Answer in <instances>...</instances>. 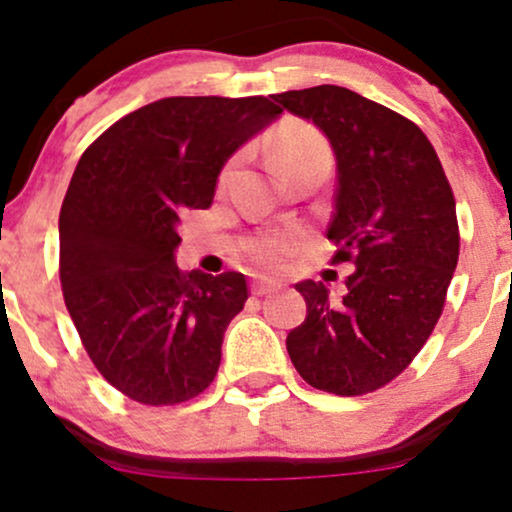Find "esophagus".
<instances>
[{
    "label": "esophagus",
    "instance_id": "1",
    "mask_svg": "<svg viewBox=\"0 0 512 512\" xmlns=\"http://www.w3.org/2000/svg\"><path fill=\"white\" fill-rule=\"evenodd\" d=\"M274 291H279V281L264 279V276L252 279V293H255V296H267V293H274Z\"/></svg>",
    "mask_w": 512,
    "mask_h": 512
}]
</instances>
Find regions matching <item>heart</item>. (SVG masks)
Segmentation results:
<instances>
[{"instance_id": "1", "label": "heart", "mask_w": 512, "mask_h": 512, "mask_svg": "<svg viewBox=\"0 0 512 512\" xmlns=\"http://www.w3.org/2000/svg\"><path fill=\"white\" fill-rule=\"evenodd\" d=\"M272 151L279 168L284 170V175L308 161H320V158H327V161H330V149H327V142L322 139V134L308 125H298V122L279 129V134L274 137ZM236 163L238 158H233V161L223 168L221 180H226L228 175H231ZM301 243L303 236L298 231H276L255 240V243L250 245V255L260 264H264V267H279L286 257L301 248Z\"/></svg>"}]
</instances>
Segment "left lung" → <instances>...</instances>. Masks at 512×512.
Returning <instances> with one entry per match:
<instances>
[{
	"mask_svg": "<svg viewBox=\"0 0 512 512\" xmlns=\"http://www.w3.org/2000/svg\"><path fill=\"white\" fill-rule=\"evenodd\" d=\"M276 108L330 139L337 192L327 238L351 262L342 301L322 281L296 291L308 315L286 349L317 390L356 397L395 380L431 337L460 255L455 197L414 122L344 86L274 93Z\"/></svg>",
	"mask_w": 512,
	"mask_h": 512,
	"instance_id": "left-lung-1",
	"label": "left lung"
}]
</instances>
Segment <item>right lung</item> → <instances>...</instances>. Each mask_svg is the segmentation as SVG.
Instances as JSON below:
<instances>
[{"label":"right lung","mask_w":512,"mask_h":512,"mask_svg":"<svg viewBox=\"0 0 512 512\" xmlns=\"http://www.w3.org/2000/svg\"><path fill=\"white\" fill-rule=\"evenodd\" d=\"M281 110L264 96H175L117 120L76 163L60 211L64 303L98 373L139 404L197 397L248 301L240 272H180L185 209Z\"/></svg>","instance_id":"right-lung-1"}]
</instances>
